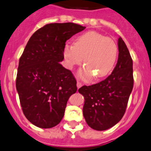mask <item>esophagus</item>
<instances>
[{
    "mask_svg": "<svg viewBox=\"0 0 151 151\" xmlns=\"http://www.w3.org/2000/svg\"><path fill=\"white\" fill-rule=\"evenodd\" d=\"M77 88H80V87L82 86V83H81L80 82H78V81H77Z\"/></svg>",
    "mask_w": 151,
    "mask_h": 151,
    "instance_id": "1",
    "label": "esophagus"
}]
</instances>
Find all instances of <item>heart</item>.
<instances>
[{"label": "heart", "instance_id": "heart-1", "mask_svg": "<svg viewBox=\"0 0 151 151\" xmlns=\"http://www.w3.org/2000/svg\"><path fill=\"white\" fill-rule=\"evenodd\" d=\"M116 42L96 31H88L75 39L74 45H66L63 49L65 65L68 69L81 64L85 66L80 71L83 79H101L112 71L118 58Z\"/></svg>", "mask_w": 151, "mask_h": 151}]
</instances>
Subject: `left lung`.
<instances>
[{
  "mask_svg": "<svg viewBox=\"0 0 151 151\" xmlns=\"http://www.w3.org/2000/svg\"><path fill=\"white\" fill-rule=\"evenodd\" d=\"M118 47V62L112 74L98 83L78 90L85 99L83 113L86 122L96 130H106L120 122L133 90V60L121 37Z\"/></svg>",
  "mask_w": 151,
  "mask_h": 151,
  "instance_id": "8db88e82",
  "label": "left lung"
}]
</instances>
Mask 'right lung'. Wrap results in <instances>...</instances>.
I'll use <instances>...</instances> for the list:
<instances>
[{"label": "right lung", "mask_w": 151, "mask_h": 151, "mask_svg": "<svg viewBox=\"0 0 151 151\" xmlns=\"http://www.w3.org/2000/svg\"><path fill=\"white\" fill-rule=\"evenodd\" d=\"M86 28L74 23L45 25L29 38L18 63L16 77L22 111L29 122L47 129L63 119L77 81L60 62L65 42Z\"/></svg>", "instance_id": "1"}]
</instances>
